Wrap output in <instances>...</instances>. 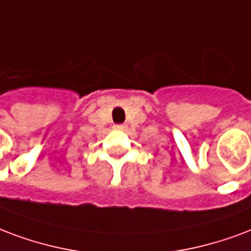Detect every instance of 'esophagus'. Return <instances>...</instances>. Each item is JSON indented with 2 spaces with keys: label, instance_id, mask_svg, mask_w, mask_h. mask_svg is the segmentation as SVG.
Here are the masks:
<instances>
[{
  "label": "esophagus",
  "instance_id": "34e87169",
  "mask_svg": "<svg viewBox=\"0 0 251 251\" xmlns=\"http://www.w3.org/2000/svg\"><path fill=\"white\" fill-rule=\"evenodd\" d=\"M113 127H114V130H117V131H124L126 129L125 125H114Z\"/></svg>",
  "mask_w": 251,
  "mask_h": 251
}]
</instances>
